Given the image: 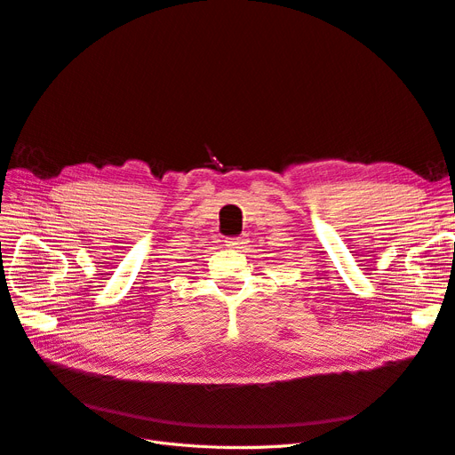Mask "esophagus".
Segmentation results:
<instances>
[{
    "label": "esophagus",
    "instance_id": "34e87169",
    "mask_svg": "<svg viewBox=\"0 0 455 455\" xmlns=\"http://www.w3.org/2000/svg\"><path fill=\"white\" fill-rule=\"evenodd\" d=\"M244 244H246L244 237H229L226 241V246H229V249H244Z\"/></svg>",
    "mask_w": 455,
    "mask_h": 455
}]
</instances>
